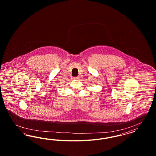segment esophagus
<instances>
[{"mask_svg":"<svg viewBox=\"0 0 156 156\" xmlns=\"http://www.w3.org/2000/svg\"><path fill=\"white\" fill-rule=\"evenodd\" d=\"M80 76H76V77H74V79L75 80H80Z\"/></svg>","mask_w":156,"mask_h":156,"instance_id":"esophagus-1","label":"esophagus"}]
</instances>
